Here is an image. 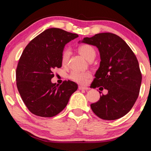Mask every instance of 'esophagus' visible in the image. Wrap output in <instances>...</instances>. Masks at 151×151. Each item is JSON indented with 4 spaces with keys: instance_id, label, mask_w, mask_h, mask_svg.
<instances>
[{
    "instance_id": "obj_1",
    "label": "esophagus",
    "mask_w": 151,
    "mask_h": 151,
    "mask_svg": "<svg viewBox=\"0 0 151 151\" xmlns=\"http://www.w3.org/2000/svg\"><path fill=\"white\" fill-rule=\"evenodd\" d=\"M78 89H80V90H87V89H88L89 88H87V87H83V86H78Z\"/></svg>"
}]
</instances>
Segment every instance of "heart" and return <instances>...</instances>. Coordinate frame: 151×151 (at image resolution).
Masks as SVG:
<instances>
[{"label":"heart","mask_w":151,"mask_h":151,"mask_svg":"<svg viewBox=\"0 0 151 151\" xmlns=\"http://www.w3.org/2000/svg\"><path fill=\"white\" fill-rule=\"evenodd\" d=\"M78 51L88 61L93 60L96 57V50L91 45L83 44L78 47ZM70 55V50L69 48H65L63 50L61 62L62 65H67ZM91 78V74L89 72H80V71H73L70 73L69 78L76 83L80 84H86L88 80Z\"/></svg>","instance_id":"b5f03b06"}]
</instances>
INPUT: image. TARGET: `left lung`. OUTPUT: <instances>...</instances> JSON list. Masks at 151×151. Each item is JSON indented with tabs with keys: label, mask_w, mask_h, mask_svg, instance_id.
<instances>
[{
	"label": "left lung",
	"mask_w": 151,
	"mask_h": 151,
	"mask_svg": "<svg viewBox=\"0 0 151 151\" xmlns=\"http://www.w3.org/2000/svg\"><path fill=\"white\" fill-rule=\"evenodd\" d=\"M82 42L96 46L100 53V65L92 86L108 90L91 104L92 111L104 120L123 117L133 107L141 88L142 74L136 55L121 37L110 32L86 37Z\"/></svg>",
	"instance_id": "left-lung-1"
}]
</instances>
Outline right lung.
Masks as SVG:
<instances>
[{"mask_svg": "<svg viewBox=\"0 0 151 151\" xmlns=\"http://www.w3.org/2000/svg\"><path fill=\"white\" fill-rule=\"evenodd\" d=\"M78 37L62 29H47L29 42L18 61L16 80L23 102L39 117H52L66 107L78 85L70 80L52 83L54 70L62 67L65 45Z\"/></svg>", "mask_w": 151, "mask_h": 151, "instance_id": "add662e5", "label": "right lung"}]
</instances>
